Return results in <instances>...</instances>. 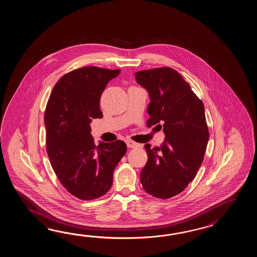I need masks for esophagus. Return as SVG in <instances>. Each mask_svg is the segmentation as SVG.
I'll use <instances>...</instances> for the list:
<instances>
[{"label":"esophagus","mask_w":257,"mask_h":257,"mask_svg":"<svg viewBox=\"0 0 257 257\" xmlns=\"http://www.w3.org/2000/svg\"><path fill=\"white\" fill-rule=\"evenodd\" d=\"M126 146L128 148H137L139 147V144L137 142H133L131 140H126Z\"/></svg>","instance_id":"esophagus-1"}]
</instances>
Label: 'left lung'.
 <instances>
[{
	"mask_svg": "<svg viewBox=\"0 0 257 257\" xmlns=\"http://www.w3.org/2000/svg\"><path fill=\"white\" fill-rule=\"evenodd\" d=\"M135 77L151 99L147 126L164 127L165 134L160 147L145 145L141 182L149 195L167 199L186 189L202 164L209 139L204 104L172 68L138 71Z\"/></svg>",
	"mask_w": 257,
	"mask_h": 257,
	"instance_id": "1",
	"label": "left lung"
}]
</instances>
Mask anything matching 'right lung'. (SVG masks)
I'll return each instance as SVG.
<instances>
[{
	"label": "right lung",
	"mask_w": 257,
	"mask_h": 257,
	"mask_svg": "<svg viewBox=\"0 0 257 257\" xmlns=\"http://www.w3.org/2000/svg\"><path fill=\"white\" fill-rule=\"evenodd\" d=\"M120 70L95 66L66 73L55 84L44 122L50 164L61 185L72 196L92 200L104 196L113 184V174L126 152L122 141L95 146L90 123L101 118L100 98Z\"/></svg>",
	"instance_id": "right-lung-1"
}]
</instances>
